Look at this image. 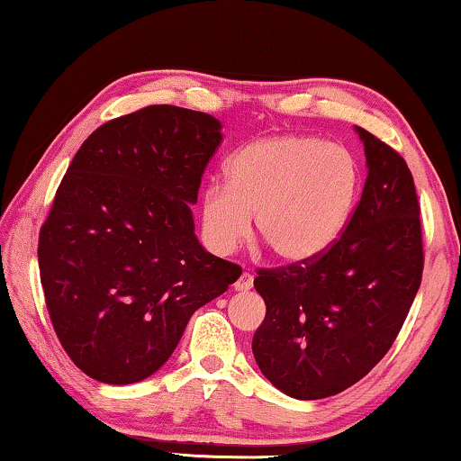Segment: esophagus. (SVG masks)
<instances>
[{
	"instance_id": "esophagus-1",
	"label": "esophagus",
	"mask_w": 461,
	"mask_h": 461,
	"mask_svg": "<svg viewBox=\"0 0 461 461\" xmlns=\"http://www.w3.org/2000/svg\"><path fill=\"white\" fill-rule=\"evenodd\" d=\"M252 285H254V276L249 275V272H244V275H241L236 280V285H233V288H236V291H240V293H246V291H249V288H252Z\"/></svg>"
}]
</instances>
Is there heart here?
Here are the masks:
<instances>
[{
  "instance_id": "1",
  "label": "heart",
  "mask_w": 461,
  "mask_h": 461,
  "mask_svg": "<svg viewBox=\"0 0 461 461\" xmlns=\"http://www.w3.org/2000/svg\"><path fill=\"white\" fill-rule=\"evenodd\" d=\"M360 170L346 146L317 136H270L238 148L228 181H212L201 223L215 252L230 254L256 231L280 260L305 264L325 254L349 220Z\"/></svg>"
}]
</instances>
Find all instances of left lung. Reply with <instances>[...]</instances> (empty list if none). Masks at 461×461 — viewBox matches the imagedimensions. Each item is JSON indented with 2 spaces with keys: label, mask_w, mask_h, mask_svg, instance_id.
Returning <instances> with one entry per match:
<instances>
[{
  "label": "left lung",
  "mask_w": 461,
  "mask_h": 461,
  "mask_svg": "<svg viewBox=\"0 0 461 461\" xmlns=\"http://www.w3.org/2000/svg\"><path fill=\"white\" fill-rule=\"evenodd\" d=\"M360 203L319 258L258 270L267 303L252 352L260 372L301 401L333 396L362 380L393 346L423 276L415 181L402 156L364 128Z\"/></svg>",
  "instance_id": "left-lung-1"
}]
</instances>
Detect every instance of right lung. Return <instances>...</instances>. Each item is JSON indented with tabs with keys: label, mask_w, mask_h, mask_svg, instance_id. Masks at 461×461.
Listing matches in <instances>:
<instances>
[{
	"label": "right lung",
	"mask_w": 461,
	"mask_h": 461,
	"mask_svg": "<svg viewBox=\"0 0 461 461\" xmlns=\"http://www.w3.org/2000/svg\"><path fill=\"white\" fill-rule=\"evenodd\" d=\"M220 142L213 115L148 105L99 126L68 165L38 267L60 346L87 376H152L194 311L240 278L199 244L191 212Z\"/></svg>",
	"instance_id": "add662e5"
}]
</instances>
